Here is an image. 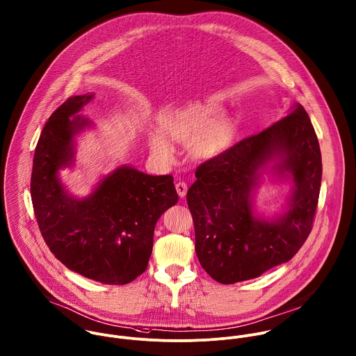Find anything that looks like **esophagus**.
<instances>
[{"mask_svg": "<svg viewBox=\"0 0 356 356\" xmlns=\"http://www.w3.org/2000/svg\"><path fill=\"white\" fill-rule=\"evenodd\" d=\"M187 190H188V187H187V184H186L184 181H179V183H176V191H177V194H179V197H180V198L186 197Z\"/></svg>", "mask_w": 356, "mask_h": 356, "instance_id": "esophagus-1", "label": "esophagus"}]
</instances>
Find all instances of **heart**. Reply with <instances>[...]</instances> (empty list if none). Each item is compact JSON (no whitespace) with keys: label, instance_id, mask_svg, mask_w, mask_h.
Returning <instances> with one entry per match:
<instances>
[{"label":"heart","instance_id":"1","mask_svg":"<svg viewBox=\"0 0 356 356\" xmlns=\"http://www.w3.org/2000/svg\"><path fill=\"white\" fill-rule=\"evenodd\" d=\"M218 110L211 106L193 104L180 110H170L161 118L162 131L173 140L187 143L191 140V151L195 156L211 158L222 152L235 136L236 127L227 117L213 118ZM152 151L163 158L172 159L173 147L161 132L151 136Z\"/></svg>","mask_w":356,"mask_h":356}]
</instances>
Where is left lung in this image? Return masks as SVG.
Instances as JSON below:
<instances>
[{
  "label": "left lung",
  "instance_id": "obj_1",
  "mask_svg": "<svg viewBox=\"0 0 356 356\" xmlns=\"http://www.w3.org/2000/svg\"><path fill=\"white\" fill-rule=\"evenodd\" d=\"M266 131L248 136L202 162L187 191L202 268L220 284L260 277L289 261L307 241L316 213L322 156L315 129L302 106ZM275 154L295 187L289 211L270 222L251 211L257 170Z\"/></svg>",
  "mask_w": 356,
  "mask_h": 356
}]
</instances>
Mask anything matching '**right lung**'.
<instances>
[{"instance_id":"obj_1","label":"right lung","mask_w":356,"mask_h":356,"mask_svg":"<svg viewBox=\"0 0 356 356\" xmlns=\"http://www.w3.org/2000/svg\"><path fill=\"white\" fill-rule=\"evenodd\" d=\"M92 97H69L47 121L33 161V208L45 243L67 268L102 284H129L145 271L155 224L179 197L172 175L131 166L115 169L82 201L67 195L58 170L72 161V138L88 124L70 117Z\"/></svg>"}]
</instances>
